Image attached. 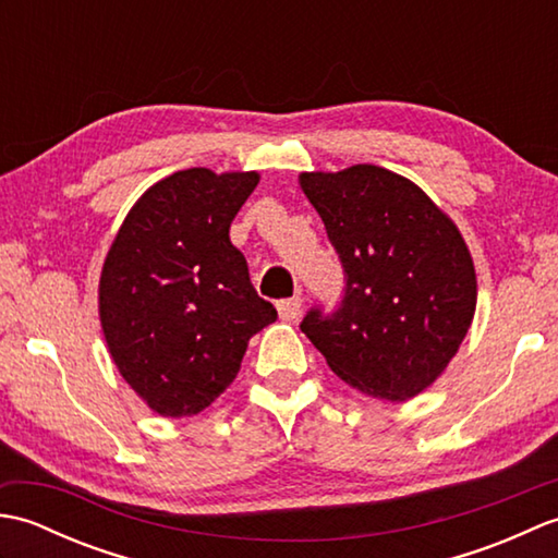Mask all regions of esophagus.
<instances>
[{
	"instance_id": "1",
	"label": "esophagus",
	"mask_w": 558,
	"mask_h": 558,
	"mask_svg": "<svg viewBox=\"0 0 558 558\" xmlns=\"http://www.w3.org/2000/svg\"><path fill=\"white\" fill-rule=\"evenodd\" d=\"M278 314L282 322H294L302 314V298H290L278 302Z\"/></svg>"
}]
</instances>
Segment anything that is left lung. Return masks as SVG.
I'll return each mask as SVG.
<instances>
[{
    "label": "left lung",
    "mask_w": 558,
    "mask_h": 558,
    "mask_svg": "<svg viewBox=\"0 0 558 558\" xmlns=\"http://www.w3.org/2000/svg\"><path fill=\"white\" fill-rule=\"evenodd\" d=\"M300 186L345 272L338 310L314 306L302 333L352 388L414 398L444 374L475 316L465 240L417 184L376 165L302 172Z\"/></svg>",
    "instance_id": "1"
}]
</instances>
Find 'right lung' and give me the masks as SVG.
Here are the masks:
<instances>
[{
  "label": "right lung",
  "instance_id": "obj_1",
  "mask_svg": "<svg viewBox=\"0 0 558 558\" xmlns=\"http://www.w3.org/2000/svg\"><path fill=\"white\" fill-rule=\"evenodd\" d=\"M256 172L180 170L129 210L102 264L98 310L124 381L162 417H192L228 388L248 338L278 318L248 280L230 225Z\"/></svg>",
  "mask_w": 558,
  "mask_h": 558
}]
</instances>
